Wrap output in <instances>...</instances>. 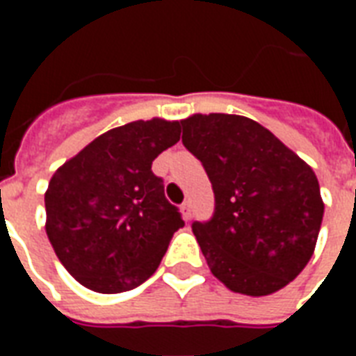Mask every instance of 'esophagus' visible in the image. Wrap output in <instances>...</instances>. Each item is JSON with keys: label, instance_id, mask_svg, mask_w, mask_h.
I'll use <instances>...</instances> for the list:
<instances>
[{"label": "esophagus", "instance_id": "esophagus-1", "mask_svg": "<svg viewBox=\"0 0 356 356\" xmlns=\"http://www.w3.org/2000/svg\"><path fill=\"white\" fill-rule=\"evenodd\" d=\"M181 213H183V217H185L186 221L193 217V208H191V202H185V204L181 206Z\"/></svg>", "mask_w": 356, "mask_h": 356}]
</instances>
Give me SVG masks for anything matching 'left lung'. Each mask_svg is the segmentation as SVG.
Instances as JSON below:
<instances>
[{"mask_svg": "<svg viewBox=\"0 0 356 356\" xmlns=\"http://www.w3.org/2000/svg\"><path fill=\"white\" fill-rule=\"evenodd\" d=\"M181 125L216 194L211 221L193 225L213 276L252 298L282 290L313 257L321 231L313 168L246 116L193 114Z\"/></svg>", "mask_w": 356, "mask_h": 356, "instance_id": "obj_1", "label": "left lung"}]
</instances>
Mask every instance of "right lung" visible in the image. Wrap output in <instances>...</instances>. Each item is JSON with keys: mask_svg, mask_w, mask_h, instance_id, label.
Returning a JSON list of instances; mask_svg holds the SVG:
<instances>
[{"mask_svg": "<svg viewBox=\"0 0 356 356\" xmlns=\"http://www.w3.org/2000/svg\"><path fill=\"white\" fill-rule=\"evenodd\" d=\"M179 139L177 120H137L99 135L53 173L45 232L58 261L88 290L137 288L185 227L150 170Z\"/></svg>", "mask_w": 356, "mask_h": 356, "instance_id": "right-lung-1", "label": "right lung"}]
</instances>
